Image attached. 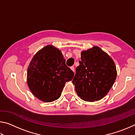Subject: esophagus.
Segmentation results:
<instances>
[{"label": "esophagus", "mask_w": 135, "mask_h": 135, "mask_svg": "<svg viewBox=\"0 0 135 135\" xmlns=\"http://www.w3.org/2000/svg\"><path fill=\"white\" fill-rule=\"evenodd\" d=\"M70 68H71V70L72 71H74V67H73V66H72V67H70Z\"/></svg>", "instance_id": "34e87169"}]
</instances>
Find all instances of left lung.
I'll use <instances>...</instances> for the list:
<instances>
[{"label": "left lung", "instance_id": "left-lung-1", "mask_svg": "<svg viewBox=\"0 0 135 135\" xmlns=\"http://www.w3.org/2000/svg\"><path fill=\"white\" fill-rule=\"evenodd\" d=\"M79 64L72 81L77 94L86 101L101 99L117 77L113 60L99 47L94 46L81 52Z\"/></svg>", "mask_w": 135, "mask_h": 135}]
</instances>
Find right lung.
Instances as JSON below:
<instances>
[{"instance_id": "obj_1", "label": "right lung", "mask_w": 135, "mask_h": 135, "mask_svg": "<svg viewBox=\"0 0 135 135\" xmlns=\"http://www.w3.org/2000/svg\"><path fill=\"white\" fill-rule=\"evenodd\" d=\"M74 73L65 64L61 52L47 45L36 54L27 70V83L33 94L50 102L60 97L65 83Z\"/></svg>"}]
</instances>
